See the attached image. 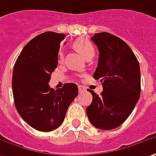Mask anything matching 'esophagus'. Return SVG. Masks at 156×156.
<instances>
[{"label": "esophagus", "instance_id": "esophagus-1", "mask_svg": "<svg viewBox=\"0 0 156 156\" xmlns=\"http://www.w3.org/2000/svg\"><path fill=\"white\" fill-rule=\"evenodd\" d=\"M85 88L83 85H78V91L79 92H82V91H85Z\"/></svg>", "mask_w": 156, "mask_h": 156}]
</instances>
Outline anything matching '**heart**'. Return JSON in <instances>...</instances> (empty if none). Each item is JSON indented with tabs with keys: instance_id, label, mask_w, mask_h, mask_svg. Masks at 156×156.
Instances as JSON below:
<instances>
[{
	"instance_id": "1",
	"label": "heart",
	"mask_w": 156,
	"mask_h": 156,
	"mask_svg": "<svg viewBox=\"0 0 156 156\" xmlns=\"http://www.w3.org/2000/svg\"><path fill=\"white\" fill-rule=\"evenodd\" d=\"M73 46L85 58H88L89 56L94 55V47H93V44H91V41L89 39H87V38H78V39H77L73 43ZM64 58H65L64 52L63 51H60L58 53V62L59 63H62L64 61Z\"/></svg>"
}]
</instances>
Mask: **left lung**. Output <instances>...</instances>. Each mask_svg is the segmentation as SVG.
Returning a JSON list of instances; mask_svg holds the SVG:
<instances>
[{"label": "left lung", "mask_w": 156, "mask_h": 156, "mask_svg": "<svg viewBox=\"0 0 156 156\" xmlns=\"http://www.w3.org/2000/svg\"><path fill=\"white\" fill-rule=\"evenodd\" d=\"M91 39L99 52L93 78L102 82L103 91L98 96L89 90L92 102L85 110L94 126L112 130L125 122L139 100V62L131 48L110 33H97Z\"/></svg>", "instance_id": "1"}]
</instances>
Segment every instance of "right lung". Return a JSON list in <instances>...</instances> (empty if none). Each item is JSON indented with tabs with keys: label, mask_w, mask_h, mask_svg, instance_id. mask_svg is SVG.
I'll list each match as a JSON object with an SVG mask.
<instances>
[{
	"label": "right lung",
	"mask_w": 156,
	"mask_h": 156,
	"mask_svg": "<svg viewBox=\"0 0 156 156\" xmlns=\"http://www.w3.org/2000/svg\"><path fill=\"white\" fill-rule=\"evenodd\" d=\"M65 34L47 31L24 46L16 61L12 76L15 105L31 127L50 132L62 125L67 109L78 93V85L50 87L51 73L58 67L60 43Z\"/></svg>",
	"instance_id": "right-lung-1"
}]
</instances>
